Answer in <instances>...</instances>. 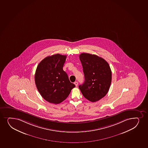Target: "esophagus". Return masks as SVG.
Instances as JSON below:
<instances>
[{
  "label": "esophagus",
  "mask_w": 148,
  "mask_h": 148,
  "mask_svg": "<svg viewBox=\"0 0 148 148\" xmlns=\"http://www.w3.org/2000/svg\"><path fill=\"white\" fill-rule=\"evenodd\" d=\"M74 84H75V86L77 87V86H78V82H74Z\"/></svg>",
  "instance_id": "34e87169"
}]
</instances>
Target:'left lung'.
<instances>
[{
  "mask_svg": "<svg viewBox=\"0 0 148 148\" xmlns=\"http://www.w3.org/2000/svg\"><path fill=\"white\" fill-rule=\"evenodd\" d=\"M85 81L79 86L86 99L92 102L99 101L106 95L111 84L112 73L104 59L95 54L82 53L79 56Z\"/></svg>",
  "mask_w": 148,
  "mask_h": 148,
  "instance_id": "8db88e82",
  "label": "left lung"
}]
</instances>
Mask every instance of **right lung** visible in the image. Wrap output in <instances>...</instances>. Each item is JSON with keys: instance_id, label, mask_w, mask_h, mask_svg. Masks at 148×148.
Instances as JSON below:
<instances>
[{"instance_id": "1", "label": "right lung", "mask_w": 148, "mask_h": 148, "mask_svg": "<svg viewBox=\"0 0 148 148\" xmlns=\"http://www.w3.org/2000/svg\"><path fill=\"white\" fill-rule=\"evenodd\" d=\"M66 58V56L54 54L44 58L37 66L35 83L42 97L49 103L62 102L75 87L63 70Z\"/></svg>"}]
</instances>
